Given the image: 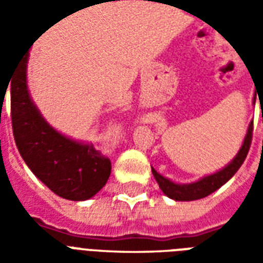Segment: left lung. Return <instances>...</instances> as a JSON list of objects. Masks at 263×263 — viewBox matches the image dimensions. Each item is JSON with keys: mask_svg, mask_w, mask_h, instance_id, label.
I'll return each mask as SVG.
<instances>
[{"mask_svg": "<svg viewBox=\"0 0 263 263\" xmlns=\"http://www.w3.org/2000/svg\"><path fill=\"white\" fill-rule=\"evenodd\" d=\"M255 100L256 98H254V104ZM252 131H254V121L249 124L242 146L238 151L237 156L226 167H222L220 172H215L214 175L203 177V179H200L197 182L189 183V184H177V183H173L169 179H166L162 175H159L152 167V173H154V177L156 179L158 184H159L160 190L167 197L173 198L176 201H192V200H198V198L207 197L209 194L214 193L217 189H220L222 184H226L237 173L238 169L243 163V160H245L247 155H248L251 141H252Z\"/></svg>", "mask_w": 263, "mask_h": 263, "instance_id": "8db88e82", "label": "left lung"}]
</instances>
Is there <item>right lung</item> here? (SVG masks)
<instances>
[{
  "label": "right lung",
  "mask_w": 263,
  "mask_h": 263,
  "mask_svg": "<svg viewBox=\"0 0 263 263\" xmlns=\"http://www.w3.org/2000/svg\"><path fill=\"white\" fill-rule=\"evenodd\" d=\"M28 56L29 50L9 80L16 148L32 173L54 194L73 201L91 198L108 180L111 162L91 143L76 142L43 120L28 91Z\"/></svg>",
  "instance_id": "obj_1"
}]
</instances>
